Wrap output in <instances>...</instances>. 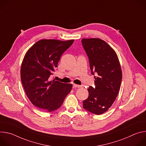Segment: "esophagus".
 <instances>
[{"mask_svg": "<svg viewBox=\"0 0 146 146\" xmlns=\"http://www.w3.org/2000/svg\"><path fill=\"white\" fill-rule=\"evenodd\" d=\"M73 88H81V87H82L81 86L77 85V84H73Z\"/></svg>", "mask_w": 146, "mask_h": 146, "instance_id": "obj_1", "label": "esophagus"}]
</instances>
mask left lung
<instances>
[{"mask_svg":"<svg viewBox=\"0 0 146 146\" xmlns=\"http://www.w3.org/2000/svg\"><path fill=\"white\" fill-rule=\"evenodd\" d=\"M82 47L88 57L95 86L88 88V98L83 101V108L100 115L106 112L115 100L121 84L122 72L117 54L100 38H82Z\"/></svg>","mask_w":146,"mask_h":146,"instance_id":"1","label":"left lung"}]
</instances>
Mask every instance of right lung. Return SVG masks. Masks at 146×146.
Returning <instances> with one entry per match:
<instances>
[{"label":"right lung","mask_w":146,"mask_h":146,"mask_svg":"<svg viewBox=\"0 0 146 146\" xmlns=\"http://www.w3.org/2000/svg\"><path fill=\"white\" fill-rule=\"evenodd\" d=\"M74 40L43 39L26 53L21 69V79L29 100L37 108L51 112L59 109L71 91V84L51 80L60 56Z\"/></svg>","instance_id":"add662e5"}]
</instances>
